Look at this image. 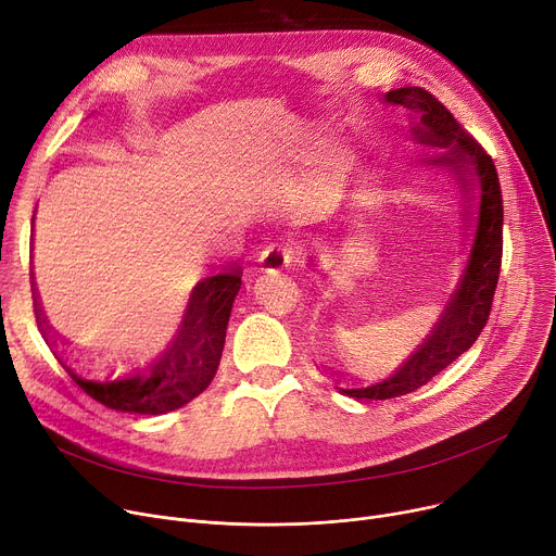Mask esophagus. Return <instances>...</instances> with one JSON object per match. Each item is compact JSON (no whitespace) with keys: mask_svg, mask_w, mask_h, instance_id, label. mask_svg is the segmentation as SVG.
Listing matches in <instances>:
<instances>
[{"mask_svg":"<svg viewBox=\"0 0 556 556\" xmlns=\"http://www.w3.org/2000/svg\"><path fill=\"white\" fill-rule=\"evenodd\" d=\"M257 263L267 274H280L282 269L291 267V251L280 244H267L263 251H260Z\"/></svg>","mask_w":556,"mask_h":556,"instance_id":"34e87169","label":"esophagus"}]
</instances>
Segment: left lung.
Instances as JSON below:
<instances>
[{"mask_svg":"<svg viewBox=\"0 0 556 556\" xmlns=\"http://www.w3.org/2000/svg\"><path fill=\"white\" fill-rule=\"evenodd\" d=\"M386 101L415 114L417 121L410 132L419 143L446 148V152L429 156V163L453 170L463 188L465 206L473 202V190H478V224L465 276L431 334L408 354L400 368L383 379L368 383L348 379L341 393L354 400H393L408 395L467 352L489 320L503 260V194L492 156L427 89H393L386 93Z\"/></svg>","mask_w":556,"mask_h":556,"instance_id":"1","label":"left lung"}]
</instances>
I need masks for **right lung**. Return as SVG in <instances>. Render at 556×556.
Masks as SVG:
<instances>
[{"label": "right lung", "mask_w": 556, "mask_h": 556, "mask_svg": "<svg viewBox=\"0 0 556 556\" xmlns=\"http://www.w3.org/2000/svg\"><path fill=\"white\" fill-rule=\"evenodd\" d=\"M33 282V271H30ZM242 285V269L226 267L192 287L177 328L156 354L143 362H121V366L87 364L55 339L42 314L40 301L33 299L36 323L53 350L60 366L103 406L121 413L161 415L177 410L198 397L213 381L226 339V325Z\"/></svg>", "instance_id": "obj_1"}]
</instances>
